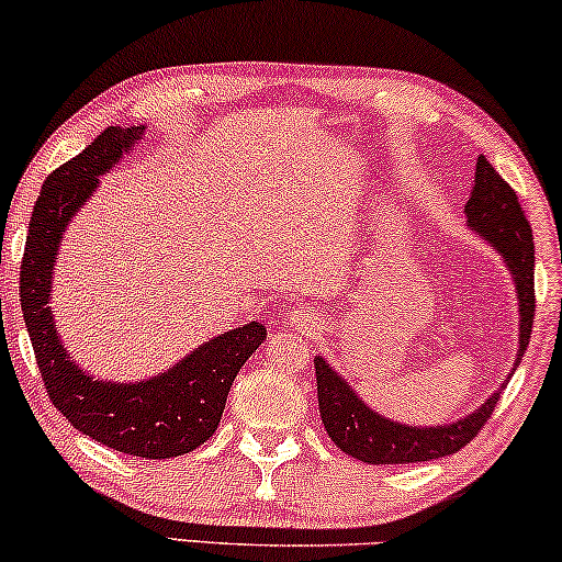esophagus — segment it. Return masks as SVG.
I'll use <instances>...</instances> for the list:
<instances>
[{"instance_id":"1","label":"esophagus","mask_w":562,"mask_h":562,"mask_svg":"<svg viewBox=\"0 0 562 562\" xmlns=\"http://www.w3.org/2000/svg\"><path fill=\"white\" fill-rule=\"evenodd\" d=\"M286 322L291 327L304 329V333H312L314 329V314L306 310V306H294V310L286 314Z\"/></svg>"}]
</instances>
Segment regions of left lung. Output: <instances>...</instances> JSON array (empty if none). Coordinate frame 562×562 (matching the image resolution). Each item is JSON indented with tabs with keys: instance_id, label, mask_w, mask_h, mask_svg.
Listing matches in <instances>:
<instances>
[{
	"instance_id": "1",
	"label": "left lung",
	"mask_w": 562,
	"mask_h": 562,
	"mask_svg": "<svg viewBox=\"0 0 562 562\" xmlns=\"http://www.w3.org/2000/svg\"><path fill=\"white\" fill-rule=\"evenodd\" d=\"M465 217L473 233H479L483 240L491 243V248L502 252L514 286H517L519 352L517 363H514L517 368L519 360L525 358L535 322V240L532 227L521 212L517 191L494 171V166L483 156H479V164H475V181L471 199L465 204ZM314 368H317L319 417L329 440L345 456L371 465L422 463V460L445 458L465 448L494 414V406L506 386L502 383V389L491 394L479 409L465 414L463 419L452 422V425L409 427L371 409L322 356L314 358Z\"/></svg>"
}]
</instances>
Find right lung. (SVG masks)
Instances as JSON below:
<instances>
[{
    "label": "right lung",
    "instance_id": "obj_1",
    "mask_svg": "<svg viewBox=\"0 0 562 562\" xmlns=\"http://www.w3.org/2000/svg\"><path fill=\"white\" fill-rule=\"evenodd\" d=\"M140 127H106L89 148L45 179L30 217L20 266V302L43 386L79 432L125 456L164 460L196 450L217 429L237 371L266 340L260 322L229 329L179 363L135 383L99 381L60 342L50 312L53 271L66 225L94 194L99 176L143 140Z\"/></svg>",
    "mask_w": 562,
    "mask_h": 562
}]
</instances>
